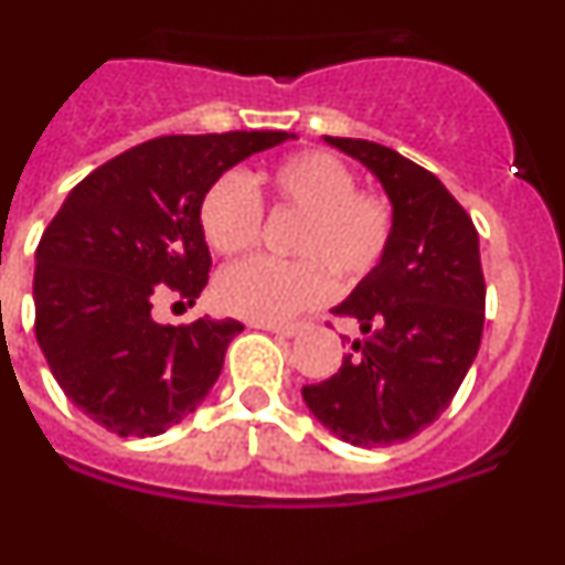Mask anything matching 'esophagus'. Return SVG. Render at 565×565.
Returning <instances> with one entry per match:
<instances>
[{"label":"esophagus","mask_w":565,"mask_h":565,"mask_svg":"<svg viewBox=\"0 0 565 565\" xmlns=\"http://www.w3.org/2000/svg\"><path fill=\"white\" fill-rule=\"evenodd\" d=\"M259 328H265V331L276 333V337H284V339H292L300 333V326H278V322H262Z\"/></svg>","instance_id":"1"}]
</instances>
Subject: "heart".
I'll return each instance as SVG.
<instances>
[{"label": "heart", "instance_id": "obj_1", "mask_svg": "<svg viewBox=\"0 0 565 565\" xmlns=\"http://www.w3.org/2000/svg\"><path fill=\"white\" fill-rule=\"evenodd\" d=\"M254 182L270 193L278 210L300 215L289 248L300 262L248 259L228 267L217 281V300L228 315L250 322H289L331 298L333 281L327 269L342 284H359L386 256L392 206L381 195L355 190L353 171L339 157L300 151ZM201 228L223 256L254 248L262 232V204L243 173H223L206 190Z\"/></svg>", "mask_w": 565, "mask_h": 565}]
</instances>
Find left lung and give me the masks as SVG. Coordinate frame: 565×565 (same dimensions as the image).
Returning <instances> with one entry per match:
<instances>
[{
    "mask_svg": "<svg viewBox=\"0 0 565 565\" xmlns=\"http://www.w3.org/2000/svg\"><path fill=\"white\" fill-rule=\"evenodd\" d=\"M381 182L392 204V243L337 315L361 339L333 377L303 386L322 428L355 447L405 441L456 397L483 337L486 281L472 217L430 171L355 137H322Z\"/></svg>",
    "mask_w": 565,
    "mask_h": 565,
    "instance_id": "8db88e82",
    "label": "left lung"
}]
</instances>
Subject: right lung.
I'll return each mask as SVG.
<instances>
[{
  "label": "right lung",
  "mask_w": 565,
  "mask_h": 565,
  "mask_svg": "<svg viewBox=\"0 0 565 565\" xmlns=\"http://www.w3.org/2000/svg\"><path fill=\"white\" fill-rule=\"evenodd\" d=\"M289 131L168 135L82 179L35 250V337L71 403L118 436H160L215 386L237 320L162 326L173 289L195 303L212 256L201 201L226 171Z\"/></svg>",
  "instance_id": "1"
}]
</instances>
